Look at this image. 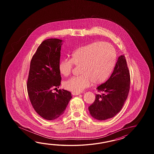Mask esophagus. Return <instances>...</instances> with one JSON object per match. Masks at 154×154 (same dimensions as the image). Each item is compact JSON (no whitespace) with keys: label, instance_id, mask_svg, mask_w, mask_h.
Listing matches in <instances>:
<instances>
[{"label":"esophagus","instance_id":"1","mask_svg":"<svg viewBox=\"0 0 154 154\" xmlns=\"http://www.w3.org/2000/svg\"><path fill=\"white\" fill-rule=\"evenodd\" d=\"M72 95H80V93H75V92H72Z\"/></svg>","mask_w":154,"mask_h":154}]
</instances>
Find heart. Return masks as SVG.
<instances>
[{"instance_id":"heart-1","label":"heart","mask_w":154,"mask_h":154,"mask_svg":"<svg viewBox=\"0 0 154 154\" xmlns=\"http://www.w3.org/2000/svg\"><path fill=\"white\" fill-rule=\"evenodd\" d=\"M116 52L106 42L92 43L79 47L71 55L70 59H63L58 64L60 73L69 75L74 65L80 66V75L73 76L64 83L68 90L79 93L93 84H100L108 78L116 62Z\"/></svg>"}]
</instances>
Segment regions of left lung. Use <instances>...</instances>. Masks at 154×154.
<instances>
[{"mask_svg": "<svg viewBox=\"0 0 154 154\" xmlns=\"http://www.w3.org/2000/svg\"><path fill=\"white\" fill-rule=\"evenodd\" d=\"M131 76L125 56L118 58L110 78L97 88L101 94L96 95L88 107L93 118L105 121L113 118L121 110L130 89Z\"/></svg>", "mask_w": 154, "mask_h": 154, "instance_id": "8db88e82", "label": "left lung"}]
</instances>
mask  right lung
I'll use <instances>...</instances> for the list:
<instances>
[{
	"label": "right lung",
	"instance_id": "obj_1",
	"mask_svg": "<svg viewBox=\"0 0 154 154\" xmlns=\"http://www.w3.org/2000/svg\"><path fill=\"white\" fill-rule=\"evenodd\" d=\"M62 40L49 38L43 41L37 48L30 63L27 89L33 108L46 120L59 117L72 98L71 93L59 89L61 75L60 62Z\"/></svg>",
	"mask_w": 154,
	"mask_h": 154
}]
</instances>
